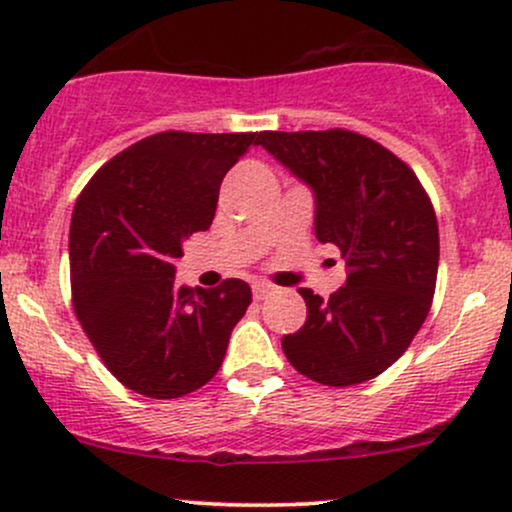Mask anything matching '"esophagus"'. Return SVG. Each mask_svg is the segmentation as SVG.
<instances>
[{
  "instance_id": "obj_1",
  "label": "esophagus",
  "mask_w": 512,
  "mask_h": 512,
  "mask_svg": "<svg viewBox=\"0 0 512 512\" xmlns=\"http://www.w3.org/2000/svg\"><path fill=\"white\" fill-rule=\"evenodd\" d=\"M269 293H274V286L272 284H255V286H252V296H255L257 301L267 298Z\"/></svg>"
}]
</instances>
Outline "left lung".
Segmentation results:
<instances>
[{"label":"left lung","mask_w":512,"mask_h":512,"mask_svg":"<svg viewBox=\"0 0 512 512\" xmlns=\"http://www.w3.org/2000/svg\"><path fill=\"white\" fill-rule=\"evenodd\" d=\"M257 144L313 190L315 238L349 267L330 301L301 289L305 325L281 349L315 383H366L407 351L431 310L438 223L407 163L346 129L260 132Z\"/></svg>","instance_id":"8db88e82"}]
</instances>
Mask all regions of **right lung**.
<instances>
[{
  "mask_svg": "<svg viewBox=\"0 0 512 512\" xmlns=\"http://www.w3.org/2000/svg\"><path fill=\"white\" fill-rule=\"evenodd\" d=\"M257 132H161L88 180L69 228L74 313L105 368L129 390L175 399L207 385L252 301L250 286L175 284L182 243L207 231L223 175Z\"/></svg>",
  "mask_w": 512,
  "mask_h": 512,
  "instance_id": "right-lung-1",
  "label": "right lung"
}]
</instances>
